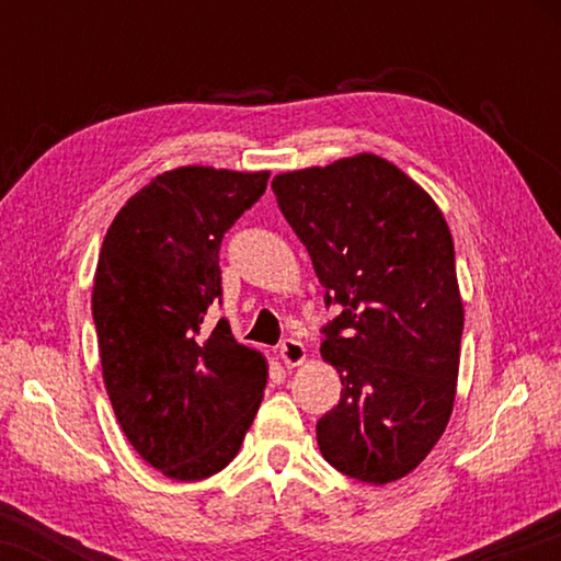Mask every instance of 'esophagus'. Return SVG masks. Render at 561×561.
I'll use <instances>...</instances> for the list:
<instances>
[{
    "instance_id": "esophagus-1",
    "label": "esophagus",
    "mask_w": 561,
    "mask_h": 561,
    "mask_svg": "<svg viewBox=\"0 0 561 561\" xmlns=\"http://www.w3.org/2000/svg\"><path fill=\"white\" fill-rule=\"evenodd\" d=\"M279 356L284 360V366L291 368V366L304 364V358H307V348H304V344L297 339H284L279 346Z\"/></svg>"
}]
</instances>
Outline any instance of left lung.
I'll list each match as a JSON object with an SVG mask.
<instances>
[{"label": "left lung", "instance_id": "left-lung-1", "mask_svg": "<svg viewBox=\"0 0 561 561\" xmlns=\"http://www.w3.org/2000/svg\"><path fill=\"white\" fill-rule=\"evenodd\" d=\"M272 190L339 307L321 356L344 388L317 423L321 455L386 485L421 465L453 413L462 301L450 230L421 185L371 153L282 173Z\"/></svg>", "mask_w": 561, "mask_h": 561}]
</instances>
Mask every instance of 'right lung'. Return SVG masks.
Wrapping results in <instances>:
<instances>
[{"label":"right lung","instance_id":"obj_1","mask_svg":"<svg viewBox=\"0 0 561 561\" xmlns=\"http://www.w3.org/2000/svg\"><path fill=\"white\" fill-rule=\"evenodd\" d=\"M267 180L170 170L121 207L101 247L91 311L103 381L133 448L173 480L230 465L262 403V354L205 317L222 299V237Z\"/></svg>","mask_w":561,"mask_h":561}]
</instances>
